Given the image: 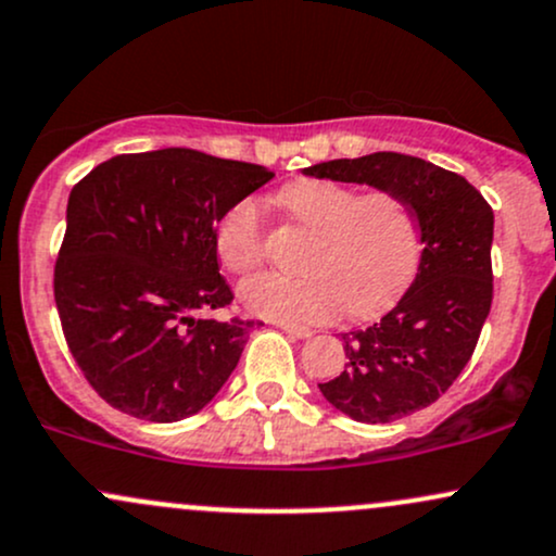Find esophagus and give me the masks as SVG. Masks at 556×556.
I'll use <instances>...</instances> for the list:
<instances>
[{
  "label": "esophagus",
  "mask_w": 556,
  "mask_h": 556,
  "mask_svg": "<svg viewBox=\"0 0 556 556\" xmlns=\"http://www.w3.org/2000/svg\"><path fill=\"white\" fill-rule=\"evenodd\" d=\"M280 330H286L289 336H294V339H309L315 330L312 328H304V326H294V323H278Z\"/></svg>",
  "instance_id": "34e87169"
}]
</instances>
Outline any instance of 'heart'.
Segmentation results:
<instances>
[{"mask_svg": "<svg viewBox=\"0 0 556 556\" xmlns=\"http://www.w3.org/2000/svg\"><path fill=\"white\" fill-rule=\"evenodd\" d=\"M283 207L317 233L304 276L260 273L241 283L249 312L283 323H323L346 309L365 317L407 289L420 265V226L396 191H362L339 180H302L280 191ZM217 257L230 273L265 260V217L257 199L230 204L215 230Z\"/></svg>", "mask_w": 556, "mask_h": 556, "instance_id": "heart-1", "label": "heart"}]
</instances>
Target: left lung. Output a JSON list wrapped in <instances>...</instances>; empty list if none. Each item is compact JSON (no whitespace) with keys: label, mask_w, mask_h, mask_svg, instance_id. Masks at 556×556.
Segmentation results:
<instances>
[{"label":"left lung","mask_w":556,"mask_h":556,"mask_svg":"<svg viewBox=\"0 0 556 556\" xmlns=\"http://www.w3.org/2000/svg\"><path fill=\"white\" fill-rule=\"evenodd\" d=\"M304 173L396 191L415 212L422 254L413 286L378 323L341 333L344 370L317 383L357 422L413 415L446 394L476 352L494 299V210L463 176L399 152L330 160Z\"/></svg>","instance_id":"1"}]
</instances>
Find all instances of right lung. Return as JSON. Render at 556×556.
Segmentation results:
<instances>
[{"instance_id":"obj_1","label":"right lung","mask_w":556,"mask_h":556,"mask_svg":"<svg viewBox=\"0 0 556 556\" xmlns=\"http://www.w3.org/2000/svg\"><path fill=\"white\" fill-rule=\"evenodd\" d=\"M273 176L173 147L117 154L73 186L54 302L67 349L104 402L176 422L223 389L260 323L202 315L233 302L215 230Z\"/></svg>"}]
</instances>
